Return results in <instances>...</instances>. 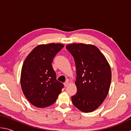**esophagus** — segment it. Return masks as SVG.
I'll return each instance as SVG.
<instances>
[{"mask_svg":"<svg viewBox=\"0 0 131 131\" xmlns=\"http://www.w3.org/2000/svg\"><path fill=\"white\" fill-rule=\"evenodd\" d=\"M69 85V82L67 81H66L65 83H64V86H65V87H68V85Z\"/></svg>","mask_w":131,"mask_h":131,"instance_id":"obj_1","label":"esophagus"}]
</instances>
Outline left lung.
Returning a JSON list of instances; mask_svg holds the SVG:
<instances>
[{"label": "left lung", "mask_w": 131, "mask_h": 131, "mask_svg": "<svg viewBox=\"0 0 131 131\" xmlns=\"http://www.w3.org/2000/svg\"><path fill=\"white\" fill-rule=\"evenodd\" d=\"M76 68L77 92L73 104L81 112H92L101 105L109 91L112 72L109 63L99 48L92 44H68Z\"/></svg>", "instance_id": "obj_1"}]
</instances>
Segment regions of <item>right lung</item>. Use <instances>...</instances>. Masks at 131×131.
Masks as SVG:
<instances>
[{"label": "right lung", "instance_id": "right-lung-1", "mask_svg": "<svg viewBox=\"0 0 131 131\" xmlns=\"http://www.w3.org/2000/svg\"><path fill=\"white\" fill-rule=\"evenodd\" d=\"M64 47L59 43L40 44L24 61L21 73V86L26 98L37 107L55 103L63 84L57 80L52 62Z\"/></svg>", "mask_w": 131, "mask_h": 131}]
</instances>
